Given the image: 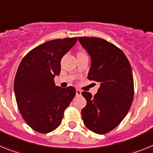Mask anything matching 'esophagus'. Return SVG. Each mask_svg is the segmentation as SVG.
Masks as SVG:
<instances>
[{
    "mask_svg": "<svg viewBox=\"0 0 153 153\" xmlns=\"http://www.w3.org/2000/svg\"><path fill=\"white\" fill-rule=\"evenodd\" d=\"M76 96L81 95V91L79 90V89H76Z\"/></svg>",
    "mask_w": 153,
    "mask_h": 153,
    "instance_id": "1",
    "label": "esophagus"
}]
</instances>
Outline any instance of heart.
I'll list each match as a JSON object with an SVG mask.
<instances>
[{"instance_id": "heart-1", "label": "heart", "mask_w": 153, "mask_h": 153, "mask_svg": "<svg viewBox=\"0 0 153 153\" xmlns=\"http://www.w3.org/2000/svg\"><path fill=\"white\" fill-rule=\"evenodd\" d=\"M79 53H78V54H79Z\"/></svg>"}]
</instances>
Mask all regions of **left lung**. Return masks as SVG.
<instances>
[{
  "mask_svg": "<svg viewBox=\"0 0 153 153\" xmlns=\"http://www.w3.org/2000/svg\"><path fill=\"white\" fill-rule=\"evenodd\" d=\"M79 41L91 57L88 79L100 83L97 94L82 92L86 105L83 123L92 132L106 134L125 118L134 97L132 67L120 48L98 37L80 36Z\"/></svg>",
  "mask_w": 153,
  "mask_h": 153,
  "instance_id": "1",
  "label": "left lung"
}]
</instances>
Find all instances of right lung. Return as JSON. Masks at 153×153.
<instances>
[{
	"mask_svg": "<svg viewBox=\"0 0 153 153\" xmlns=\"http://www.w3.org/2000/svg\"><path fill=\"white\" fill-rule=\"evenodd\" d=\"M77 37L57 39L37 46L23 58L17 69L13 88L21 116L30 127L48 133L60 125L64 110L76 95L73 86H55L60 73V60Z\"/></svg>",
	"mask_w": 153,
	"mask_h": 153,
	"instance_id": "add662e5",
	"label": "right lung"
}]
</instances>
